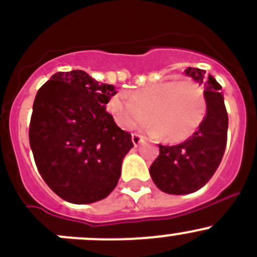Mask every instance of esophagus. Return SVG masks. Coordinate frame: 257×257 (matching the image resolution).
<instances>
[{"instance_id":"34e87169","label":"esophagus","mask_w":257,"mask_h":257,"mask_svg":"<svg viewBox=\"0 0 257 257\" xmlns=\"http://www.w3.org/2000/svg\"><path fill=\"white\" fill-rule=\"evenodd\" d=\"M144 141H145V139L141 135H139V134H134L133 135V143L135 146H139L141 143H144Z\"/></svg>"}]
</instances>
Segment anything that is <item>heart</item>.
Listing matches in <instances>:
<instances>
[{
    "label": "heart",
    "instance_id": "b5f03b06",
    "mask_svg": "<svg viewBox=\"0 0 257 257\" xmlns=\"http://www.w3.org/2000/svg\"><path fill=\"white\" fill-rule=\"evenodd\" d=\"M116 123L133 130L150 122L165 143H180L198 130L207 112L204 88L192 79L164 80L135 90L131 97L117 93L107 103Z\"/></svg>",
    "mask_w": 257,
    "mask_h": 257
}]
</instances>
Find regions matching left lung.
<instances>
[{
  "label": "left lung",
  "mask_w": 257,
  "mask_h": 257,
  "mask_svg": "<svg viewBox=\"0 0 257 257\" xmlns=\"http://www.w3.org/2000/svg\"><path fill=\"white\" fill-rule=\"evenodd\" d=\"M185 74L204 85L207 113L198 130L179 145H159L160 153L151 164L150 175L156 187L168 194L197 192L213 177L227 144L228 114L222 87L206 70L187 68Z\"/></svg>",
  "instance_id": "obj_1"
}]
</instances>
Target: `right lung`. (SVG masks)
Returning <instances> with one entry per match:
<instances>
[{
	"instance_id": "right-lung-1",
	"label": "right lung",
	"mask_w": 257,
	"mask_h": 257,
	"mask_svg": "<svg viewBox=\"0 0 257 257\" xmlns=\"http://www.w3.org/2000/svg\"><path fill=\"white\" fill-rule=\"evenodd\" d=\"M83 70L58 72L38 90L29 140L44 182L62 199L94 203L116 188L134 148L106 104L116 94Z\"/></svg>"
}]
</instances>
